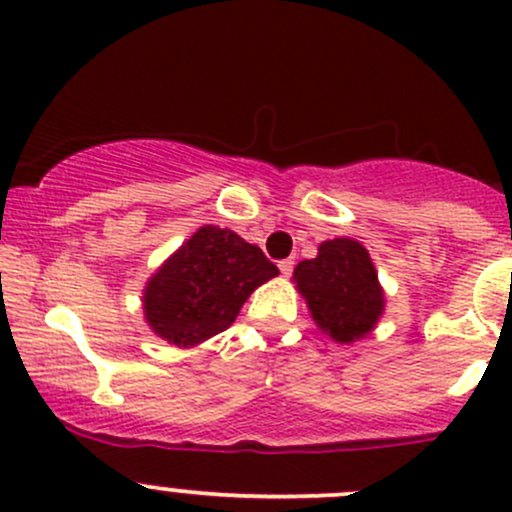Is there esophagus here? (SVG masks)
Returning a JSON list of instances; mask_svg holds the SVG:
<instances>
[{"instance_id": "1", "label": "esophagus", "mask_w": 512, "mask_h": 512, "mask_svg": "<svg viewBox=\"0 0 512 512\" xmlns=\"http://www.w3.org/2000/svg\"><path fill=\"white\" fill-rule=\"evenodd\" d=\"M279 272H282V277H291V272H294V260H279Z\"/></svg>"}]
</instances>
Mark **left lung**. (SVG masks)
I'll list each match as a JSON object with an SVG mask.
<instances>
[{"mask_svg": "<svg viewBox=\"0 0 512 512\" xmlns=\"http://www.w3.org/2000/svg\"><path fill=\"white\" fill-rule=\"evenodd\" d=\"M294 279L318 328L338 342L364 338L384 311L376 269L357 240H325L318 257L296 265Z\"/></svg>", "mask_w": 512, "mask_h": 512, "instance_id": "obj_1", "label": "left lung"}]
</instances>
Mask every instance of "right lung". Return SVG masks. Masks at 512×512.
<instances>
[{
    "instance_id": "add662e5",
    "label": "right lung",
    "mask_w": 512,
    "mask_h": 512,
    "mask_svg": "<svg viewBox=\"0 0 512 512\" xmlns=\"http://www.w3.org/2000/svg\"><path fill=\"white\" fill-rule=\"evenodd\" d=\"M277 274L257 245L228 228L204 226L148 282L145 318L167 342L196 345L230 328L247 296Z\"/></svg>"
}]
</instances>
